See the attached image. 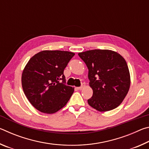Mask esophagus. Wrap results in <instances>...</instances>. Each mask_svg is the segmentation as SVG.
I'll return each mask as SVG.
<instances>
[{
    "mask_svg": "<svg viewBox=\"0 0 149 149\" xmlns=\"http://www.w3.org/2000/svg\"><path fill=\"white\" fill-rule=\"evenodd\" d=\"M84 86H85L84 85H82L81 86V87H77V89H78V90H81V89H82L84 87Z\"/></svg>",
    "mask_w": 149,
    "mask_h": 149,
    "instance_id": "34e87169",
    "label": "esophagus"
}]
</instances>
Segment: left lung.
<instances>
[{"label": "left lung", "instance_id": "1", "mask_svg": "<svg viewBox=\"0 0 149 149\" xmlns=\"http://www.w3.org/2000/svg\"><path fill=\"white\" fill-rule=\"evenodd\" d=\"M78 55L89 70V86L93 94L88 104L100 112L117 108L130 87V71L125 59L110 50H91Z\"/></svg>", "mask_w": 149, "mask_h": 149}]
</instances>
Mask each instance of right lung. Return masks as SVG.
<instances>
[{
  "mask_svg": "<svg viewBox=\"0 0 149 149\" xmlns=\"http://www.w3.org/2000/svg\"><path fill=\"white\" fill-rule=\"evenodd\" d=\"M74 55L68 51L42 50L27 62L22 72V88L37 110L53 114L68 102L74 88L65 85L64 70Z\"/></svg>",
  "mask_w": 149,
  "mask_h": 149,
  "instance_id": "add662e5",
  "label": "right lung"
}]
</instances>
